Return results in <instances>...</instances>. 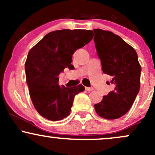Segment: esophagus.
Wrapping results in <instances>:
<instances>
[{
	"mask_svg": "<svg viewBox=\"0 0 155 155\" xmlns=\"http://www.w3.org/2000/svg\"><path fill=\"white\" fill-rule=\"evenodd\" d=\"M85 89H86L87 91H88V92H91L92 90H93V88H92V87H87L85 88Z\"/></svg>",
	"mask_w": 155,
	"mask_h": 155,
	"instance_id": "34e87169",
	"label": "esophagus"
}]
</instances>
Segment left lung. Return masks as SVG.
I'll use <instances>...</instances> for the list:
<instances>
[{
	"label": "left lung",
	"mask_w": 155,
	"mask_h": 155,
	"mask_svg": "<svg viewBox=\"0 0 155 155\" xmlns=\"http://www.w3.org/2000/svg\"><path fill=\"white\" fill-rule=\"evenodd\" d=\"M93 31L102 70L111 76L114 85L113 91L95 104V109L103 118L116 120L129 111L139 92L141 68L136 50L119 35L101 29Z\"/></svg>",
	"instance_id": "1"
}]
</instances>
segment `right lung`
Here are the masks:
<instances>
[{
	"label": "right lung",
	"mask_w": 155,
	"mask_h": 155,
	"mask_svg": "<svg viewBox=\"0 0 155 155\" xmlns=\"http://www.w3.org/2000/svg\"><path fill=\"white\" fill-rule=\"evenodd\" d=\"M93 33L87 30H60L49 33L29 51L26 81L33 106L40 115L51 121L68 116L74 97L85 90L83 85L60 87L58 76L65 68H72V55L87 44Z\"/></svg>",
	"instance_id": "right-lung-1"
}]
</instances>
